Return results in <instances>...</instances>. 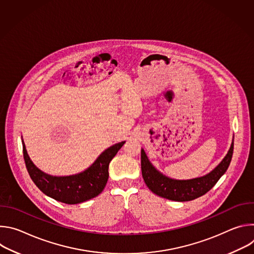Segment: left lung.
<instances>
[{
  "label": "left lung",
  "mask_w": 254,
  "mask_h": 254,
  "mask_svg": "<svg viewBox=\"0 0 254 254\" xmlns=\"http://www.w3.org/2000/svg\"><path fill=\"white\" fill-rule=\"evenodd\" d=\"M233 147L232 141L225 158L211 173L192 180H174L162 175L152 166L146 153L141 150L140 166L143 181L148 188L160 197L179 202L194 200L210 191L226 172L232 159Z\"/></svg>",
  "instance_id": "8db88e82"
}]
</instances>
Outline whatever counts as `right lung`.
I'll return each mask as SVG.
<instances>
[{
	"label": "right lung",
	"instance_id": "right-lung-1",
	"mask_svg": "<svg viewBox=\"0 0 254 254\" xmlns=\"http://www.w3.org/2000/svg\"><path fill=\"white\" fill-rule=\"evenodd\" d=\"M124 143L125 141L114 144L101 153L87 170L68 177H53L41 172L30 160L24 142L23 155L32 181L45 195L65 204H78L102 192L108 179V165Z\"/></svg>",
	"mask_w": 254,
	"mask_h": 254
}]
</instances>
